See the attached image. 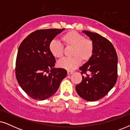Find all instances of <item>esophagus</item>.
Returning <instances> with one entry per match:
<instances>
[{"label":"esophagus","instance_id":"esophagus-1","mask_svg":"<svg viewBox=\"0 0 130 130\" xmlns=\"http://www.w3.org/2000/svg\"><path fill=\"white\" fill-rule=\"evenodd\" d=\"M73 73V71H70V70L67 71V74H68V75H70V74H72Z\"/></svg>","mask_w":130,"mask_h":130}]
</instances>
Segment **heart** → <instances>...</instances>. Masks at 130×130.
<instances>
[{
	"label": "heart",
	"instance_id": "b5f03b06",
	"mask_svg": "<svg viewBox=\"0 0 130 130\" xmlns=\"http://www.w3.org/2000/svg\"><path fill=\"white\" fill-rule=\"evenodd\" d=\"M61 41L67 48H72V58H64L58 62V66L68 70H73L80 64L82 60L86 62L89 60L94 53V44L92 40L85 38L77 32L69 31L61 37ZM49 50L55 57L61 58L64 56L63 46L56 41L50 43Z\"/></svg>",
	"mask_w": 130,
	"mask_h": 130
}]
</instances>
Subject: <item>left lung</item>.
Here are the masks:
<instances>
[{
    "label": "left lung",
    "instance_id": "left-lung-1",
    "mask_svg": "<svg viewBox=\"0 0 130 130\" xmlns=\"http://www.w3.org/2000/svg\"><path fill=\"white\" fill-rule=\"evenodd\" d=\"M82 32L92 40L95 48L91 58L79 68L84 75L76 90L85 100L95 101L104 97L116 83L118 57L114 47L105 37L88 31Z\"/></svg>",
    "mask_w": 130,
    "mask_h": 130
}]
</instances>
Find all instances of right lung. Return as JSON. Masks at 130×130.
<instances>
[{
    "label": "right lung",
    "mask_w": 130,
    "mask_h": 130,
    "mask_svg": "<svg viewBox=\"0 0 130 130\" xmlns=\"http://www.w3.org/2000/svg\"><path fill=\"white\" fill-rule=\"evenodd\" d=\"M63 29L37 30L19 45L16 60L15 74L25 93L36 100H45L54 95L67 76L65 69L54 68L55 57L50 43Z\"/></svg>",
    "instance_id": "add662e5"
}]
</instances>
